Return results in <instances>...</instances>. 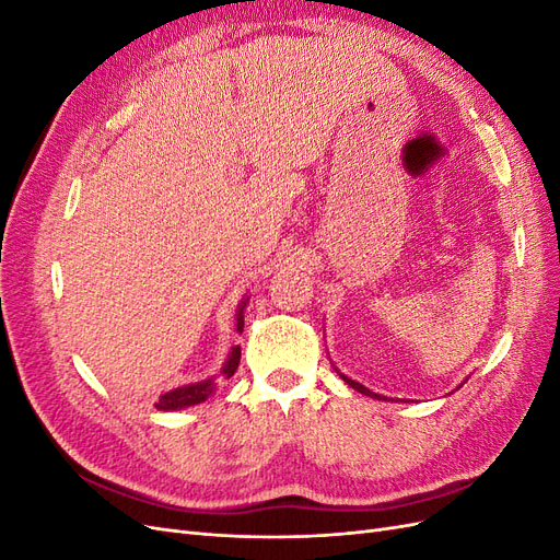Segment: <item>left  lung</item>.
<instances>
[{
  "instance_id": "left-lung-1",
  "label": "left lung",
  "mask_w": 560,
  "mask_h": 560,
  "mask_svg": "<svg viewBox=\"0 0 560 560\" xmlns=\"http://www.w3.org/2000/svg\"><path fill=\"white\" fill-rule=\"evenodd\" d=\"M343 381L350 385V387H354V389H358V393H362V395H369V397H376V399H383L381 395H374V393H371V389H366L364 385H360V383H354V381H350V378H346L343 376Z\"/></svg>"
}]
</instances>
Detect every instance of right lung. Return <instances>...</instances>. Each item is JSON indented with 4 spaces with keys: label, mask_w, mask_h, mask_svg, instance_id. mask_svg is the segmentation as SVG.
I'll return each instance as SVG.
<instances>
[{
    "label": "right lung",
    "mask_w": 560,
    "mask_h": 560,
    "mask_svg": "<svg viewBox=\"0 0 560 560\" xmlns=\"http://www.w3.org/2000/svg\"><path fill=\"white\" fill-rule=\"evenodd\" d=\"M243 308H245V303H243L241 311H238V331H243ZM238 364H241V348L235 346L229 362H226V366H224V376L231 378L235 374V369H238ZM212 387H214L212 381L177 387V389H173V393H165L156 401V409H161V411H175V409H184V406L200 404V401H206L212 395Z\"/></svg>",
    "instance_id": "right-lung-1"
}]
</instances>
